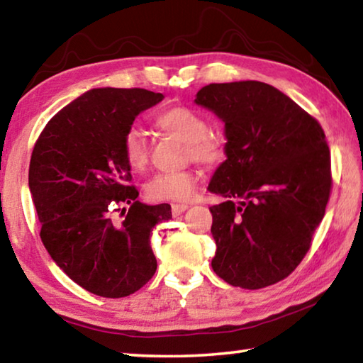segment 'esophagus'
<instances>
[{
	"label": "esophagus",
	"instance_id": "1",
	"mask_svg": "<svg viewBox=\"0 0 363 363\" xmlns=\"http://www.w3.org/2000/svg\"><path fill=\"white\" fill-rule=\"evenodd\" d=\"M189 208L187 203H173L171 205V211H173V216H179Z\"/></svg>",
	"mask_w": 363,
	"mask_h": 363
}]
</instances>
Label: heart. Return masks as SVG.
<instances>
[{
    "mask_svg": "<svg viewBox=\"0 0 363 363\" xmlns=\"http://www.w3.org/2000/svg\"><path fill=\"white\" fill-rule=\"evenodd\" d=\"M155 126L186 144V157L194 162L216 168L227 158V139L223 133L208 130L203 115L186 106L169 107L155 116ZM121 150L128 167L143 171L149 162V144L145 134L138 128H130L121 140ZM199 182L195 169L174 173H158L145 184V195L153 201H182L192 196Z\"/></svg>",
    "mask_w": 363,
    "mask_h": 363,
    "instance_id": "heart-1",
    "label": "heart"
}]
</instances>
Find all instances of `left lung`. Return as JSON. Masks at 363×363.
<instances>
[{"instance_id": "1", "label": "left lung", "mask_w": 363, "mask_h": 363, "mask_svg": "<svg viewBox=\"0 0 363 363\" xmlns=\"http://www.w3.org/2000/svg\"><path fill=\"white\" fill-rule=\"evenodd\" d=\"M195 102L225 123L227 160L210 192L216 255L211 267L232 286L257 290L286 279L307 255L333 177L320 123L274 86L211 83Z\"/></svg>"}]
</instances>
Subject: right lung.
I'll return each mask as SVG.
<instances>
[{
	"mask_svg": "<svg viewBox=\"0 0 363 363\" xmlns=\"http://www.w3.org/2000/svg\"><path fill=\"white\" fill-rule=\"evenodd\" d=\"M162 99L140 88L91 89L54 115L33 147L28 186L41 242L97 296H130L157 270L150 232L171 218V206L138 200L121 140L134 118Z\"/></svg>",
	"mask_w": 363,
	"mask_h": 363,
	"instance_id": "obj_1",
	"label": "right lung"
}]
</instances>
